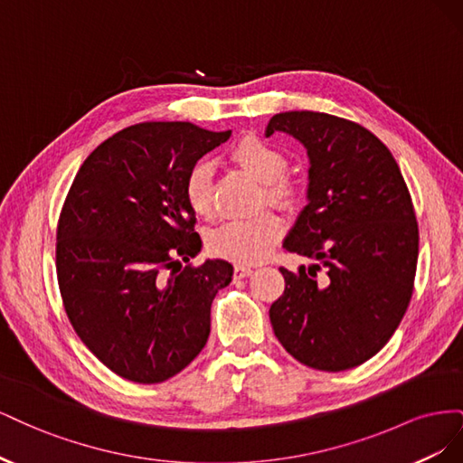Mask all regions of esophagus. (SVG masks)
Returning a JSON list of instances; mask_svg holds the SVG:
<instances>
[{"label": "esophagus", "mask_w": 463, "mask_h": 463, "mask_svg": "<svg viewBox=\"0 0 463 463\" xmlns=\"http://www.w3.org/2000/svg\"><path fill=\"white\" fill-rule=\"evenodd\" d=\"M253 272L255 270L250 269V266H245V264H235V269H233L235 278H247V276H250Z\"/></svg>", "instance_id": "obj_1"}]
</instances>
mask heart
I'll return each mask as SVG.
<instances>
[{
  "mask_svg": "<svg viewBox=\"0 0 463 463\" xmlns=\"http://www.w3.org/2000/svg\"><path fill=\"white\" fill-rule=\"evenodd\" d=\"M232 158L240 164L260 184L269 203L289 206L296 197L291 184L284 179L288 160L276 146L260 141L257 137H247L232 150ZM214 170L213 164L203 160L191 167L185 179V199L191 210L201 218H213L216 210L214 201ZM284 233V222L278 214L264 210L249 218H237L222 223L208 237V249L216 257L240 264H255L270 255L272 247Z\"/></svg>",
  "mask_w": 463,
  "mask_h": 463,
  "instance_id": "b5f03b06",
  "label": "heart"
}]
</instances>
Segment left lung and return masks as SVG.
<instances>
[{"mask_svg": "<svg viewBox=\"0 0 463 463\" xmlns=\"http://www.w3.org/2000/svg\"><path fill=\"white\" fill-rule=\"evenodd\" d=\"M286 133L309 156L307 206L284 240L315 262L279 269L270 307L276 338L307 367L338 373L376 355L408 309L419 230L392 152L361 125L320 111L276 114L264 135Z\"/></svg>", "mask_w": 463, "mask_h": 463, "instance_id": "obj_1", "label": "left lung"}]
</instances>
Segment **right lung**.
Here are the masks:
<instances>
[{"label": "right lung", "instance_id": "add662e5", "mask_svg": "<svg viewBox=\"0 0 463 463\" xmlns=\"http://www.w3.org/2000/svg\"><path fill=\"white\" fill-rule=\"evenodd\" d=\"M230 135L189 121L131 125L92 150L67 193L55 245L65 311L128 381L164 383L206 345L210 305L233 266H184L203 247L185 179Z\"/></svg>", "mask_w": 463, "mask_h": 463}]
</instances>
